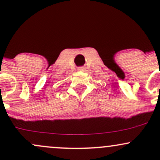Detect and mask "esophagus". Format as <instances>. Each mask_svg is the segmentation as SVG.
<instances>
[{
    "mask_svg": "<svg viewBox=\"0 0 160 160\" xmlns=\"http://www.w3.org/2000/svg\"><path fill=\"white\" fill-rule=\"evenodd\" d=\"M84 70V68H83V67H80V68H78V71H83Z\"/></svg>",
    "mask_w": 160,
    "mask_h": 160,
    "instance_id": "obj_1",
    "label": "esophagus"
}]
</instances>
